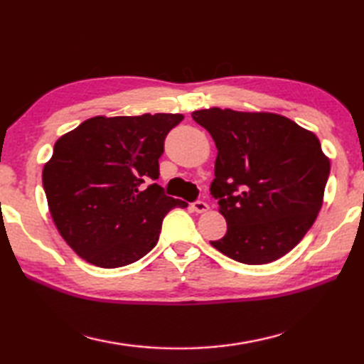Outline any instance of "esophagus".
<instances>
[{"label": "esophagus", "instance_id": "1", "mask_svg": "<svg viewBox=\"0 0 364 364\" xmlns=\"http://www.w3.org/2000/svg\"><path fill=\"white\" fill-rule=\"evenodd\" d=\"M192 209H193L195 213L203 214V213L209 211V205H208V203H205V201H196V203H193V205H192Z\"/></svg>", "mask_w": 364, "mask_h": 364}]
</instances>
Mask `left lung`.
<instances>
[{
  "label": "left lung",
  "mask_w": 364,
  "mask_h": 364,
  "mask_svg": "<svg viewBox=\"0 0 364 364\" xmlns=\"http://www.w3.org/2000/svg\"><path fill=\"white\" fill-rule=\"evenodd\" d=\"M192 117L218 146L211 193L227 233L211 245L247 265L294 250L320 213L331 169L318 137L270 112L211 107Z\"/></svg>",
  "instance_id": "1"
}]
</instances>
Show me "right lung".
<instances>
[{"label":"right lung","instance_id":"1","mask_svg":"<svg viewBox=\"0 0 364 364\" xmlns=\"http://www.w3.org/2000/svg\"><path fill=\"white\" fill-rule=\"evenodd\" d=\"M182 113L89 118L57 139L43 168V187L54 225L86 262L118 269L156 246L172 208H187L151 183L166 134Z\"/></svg>","mask_w":364,"mask_h":364}]
</instances>
